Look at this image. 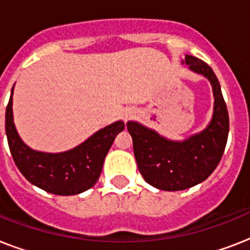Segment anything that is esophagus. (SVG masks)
Instances as JSON below:
<instances>
[{
  "mask_svg": "<svg viewBox=\"0 0 250 250\" xmlns=\"http://www.w3.org/2000/svg\"><path fill=\"white\" fill-rule=\"evenodd\" d=\"M136 115V110L135 109H125V111L123 113V119L125 121H128V119H131L132 117H135Z\"/></svg>",
  "mask_w": 250,
  "mask_h": 250,
  "instance_id": "1",
  "label": "esophagus"
}]
</instances>
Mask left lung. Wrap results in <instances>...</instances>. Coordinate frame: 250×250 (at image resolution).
Masks as SVG:
<instances>
[{
    "mask_svg": "<svg viewBox=\"0 0 250 250\" xmlns=\"http://www.w3.org/2000/svg\"><path fill=\"white\" fill-rule=\"evenodd\" d=\"M182 63L211 84L214 109L209 125L184 140H170L139 122H127L143 178L154 188L170 192L188 189L209 178L223 156L229 128L227 106L211 67L193 56H186Z\"/></svg>",
    "mask_w": 250,
    "mask_h": 250,
    "instance_id": "left-lung-1",
    "label": "left lung"
}]
</instances>
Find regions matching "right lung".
I'll use <instances>...</instances> for the list:
<instances>
[{
  "label": "right lung",
  "instance_id": "add662e5",
  "mask_svg": "<svg viewBox=\"0 0 250 250\" xmlns=\"http://www.w3.org/2000/svg\"><path fill=\"white\" fill-rule=\"evenodd\" d=\"M13 93L6 107L5 128L13 160L31 184L60 196H72L89 189L97 183L105 157L114 139L125 129V122L117 121L98 129L75 148L48 153L29 148L21 140L14 123Z\"/></svg>",
  "mask_w": 250,
  "mask_h": 250
}]
</instances>
